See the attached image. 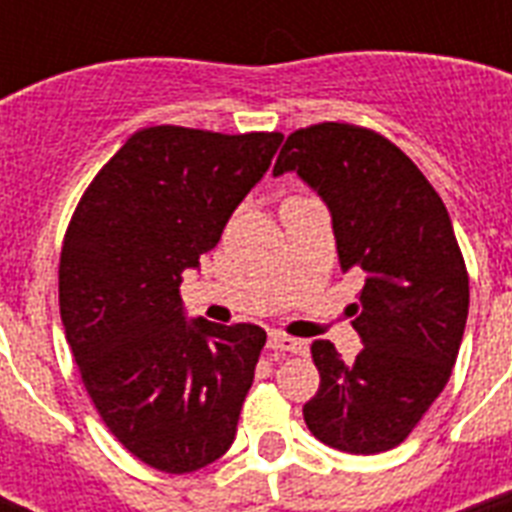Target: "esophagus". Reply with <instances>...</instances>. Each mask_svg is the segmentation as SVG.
Masks as SVG:
<instances>
[{"instance_id":"obj_1","label":"esophagus","mask_w":512,"mask_h":512,"mask_svg":"<svg viewBox=\"0 0 512 512\" xmlns=\"http://www.w3.org/2000/svg\"><path fill=\"white\" fill-rule=\"evenodd\" d=\"M268 345L273 350H284V353H305L308 350V342L295 340V337L284 335V332H271L268 335Z\"/></svg>"}]
</instances>
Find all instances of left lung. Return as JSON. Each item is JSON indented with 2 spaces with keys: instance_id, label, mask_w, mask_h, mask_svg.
Returning a JSON list of instances; mask_svg holds the SVG:
<instances>
[{
  "instance_id": "1",
  "label": "left lung",
  "mask_w": 512,
  "mask_h": 512,
  "mask_svg": "<svg viewBox=\"0 0 512 512\" xmlns=\"http://www.w3.org/2000/svg\"><path fill=\"white\" fill-rule=\"evenodd\" d=\"M284 172L324 199L342 273L364 279L350 305L364 350L348 364L329 340L313 342L321 382L305 425L340 452H388L441 396L460 353L470 287L452 220L417 164L356 124L292 132L273 167Z\"/></svg>"
}]
</instances>
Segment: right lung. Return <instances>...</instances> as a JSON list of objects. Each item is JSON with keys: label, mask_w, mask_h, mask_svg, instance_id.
I'll return each instance as SVG.
<instances>
[{"label": "right lung", "mask_w": 512, "mask_h": 512, "mask_svg": "<svg viewBox=\"0 0 512 512\" xmlns=\"http://www.w3.org/2000/svg\"><path fill=\"white\" fill-rule=\"evenodd\" d=\"M281 132L146 127L95 175L60 252V319L116 441L162 473H193L236 438L265 332L185 321L180 284L220 241Z\"/></svg>", "instance_id": "1"}]
</instances>
